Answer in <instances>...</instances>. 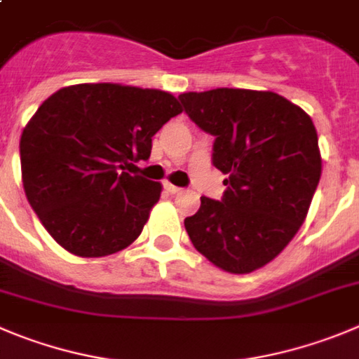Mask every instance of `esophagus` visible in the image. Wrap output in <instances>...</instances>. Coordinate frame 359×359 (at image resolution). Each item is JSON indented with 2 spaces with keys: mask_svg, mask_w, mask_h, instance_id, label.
Listing matches in <instances>:
<instances>
[{
  "mask_svg": "<svg viewBox=\"0 0 359 359\" xmlns=\"http://www.w3.org/2000/svg\"><path fill=\"white\" fill-rule=\"evenodd\" d=\"M164 189L168 191V193H172V195H175V193H179L180 191V187L173 186V184H170V182H164Z\"/></svg>",
  "mask_w": 359,
  "mask_h": 359,
  "instance_id": "1",
  "label": "esophagus"
}]
</instances>
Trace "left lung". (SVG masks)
Listing matches in <instances>:
<instances>
[{
  "mask_svg": "<svg viewBox=\"0 0 359 359\" xmlns=\"http://www.w3.org/2000/svg\"><path fill=\"white\" fill-rule=\"evenodd\" d=\"M212 134V164L225 173L221 202L202 196L184 226L191 243L226 273L246 274L280 255L310 209L323 172L310 116L274 92L216 88L179 95Z\"/></svg>",
  "mask_w": 359,
  "mask_h": 359,
  "instance_id": "1",
  "label": "left lung"
}]
</instances>
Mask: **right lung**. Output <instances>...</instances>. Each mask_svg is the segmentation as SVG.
I'll return each instance as SVG.
<instances>
[{
  "label": "right lung",
  "instance_id": "right-lung-1",
  "mask_svg": "<svg viewBox=\"0 0 359 359\" xmlns=\"http://www.w3.org/2000/svg\"><path fill=\"white\" fill-rule=\"evenodd\" d=\"M179 113L172 93L116 83L65 86L40 104L19 143L22 186L60 246L95 259L138 239L163 186L123 164L149 159L152 136Z\"/></svg>",
  "mask_w": 359,
  "mask_h": 359
}]
</instances>
